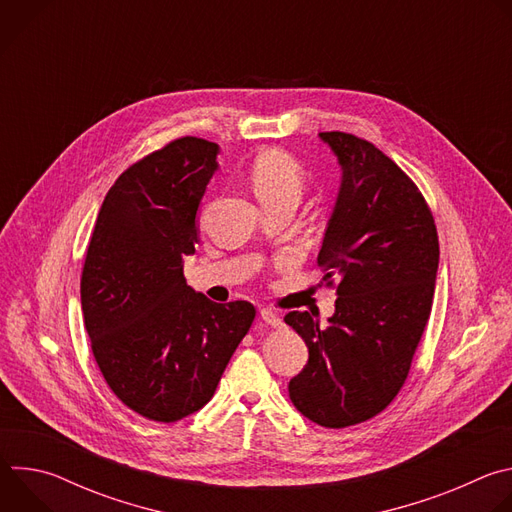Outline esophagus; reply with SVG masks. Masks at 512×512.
Returning <instances> with one entry per match:
<instances>
[{"instance_id": "34e87169", "label": "esophagus", "mask_w": 512, "mask_h": 512, "mask_svg": "<svg viewBox=\"0 0 512 512\" xmlns=\"http://www.w3.org/2000/svg\"><path fill=\"white\" fill-rule=\"evenodd\" d=\"M261 320L267 326H271V328H281L283 326V320L275 312H271V310H261Z\"/></svg>"}]
</instances>
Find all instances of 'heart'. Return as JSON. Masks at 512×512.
<instances>
[{
  "instance_id": "obj_1",
  "label": "heart",
  "mask_w": 512,
  "mask_h": 512,
  "mask_svg": "<svg viewBox=\"0 0 512 512\" xmlns=\"http://www.w3.org/2000/svg\"><path fill=\"white\" fill-rule=\"evenodd\" d=\"M251 188L261 204L294 202L306 192L304 168L285 152L271 150L261 154L251 168Z\"/></svg>"
}]
</instances>
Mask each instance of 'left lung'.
<instances>
[{
	"label": "left lung",
	"instance_id": "8db88e82",
	"mask_svg": "<svg viewBox=\"0 0 512 512\" xmlns=\"http://www.w3.org/2000/svg\"><path fill=\"white\" fill-rule=\"evenodd\" d=\"M340 166V188L318 255L324 281L338 277L328 326L289 312L310 350L289 381V399L322 427L381 413L401 391L429 320L440 243L433 216L409 176L373 143L318 133Z\"/></svg>",
	"mask_w": 512,
	"mask_h": 512
}]
</instances>
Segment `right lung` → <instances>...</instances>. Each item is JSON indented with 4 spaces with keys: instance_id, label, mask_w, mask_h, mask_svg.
<instances>
[{
    "instance_id": "add662e5",
    "label": "right lung",
    "mask_w": 512,
    "mask_h": 512,
    "mask_svg": "<svg viewBox=\"0 0 512 512\" xmlns=\"http://www.w3.org/2000/svg\"><path fill=\"white\" fill-rule=\"evenodd\" d=\"M218 152L180 137L127 168L87 249L81 304L95 360L111 391L154 421L202 409L255 320L253 304H214L182 271Z\"/></svg>"
}]
</instances>
